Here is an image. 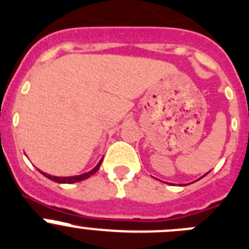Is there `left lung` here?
<instances>
[{"label":"left lung","mask_w":249,"mask_h":249,"mask_svg":"<svg viewBox=\"0 0 249 249\" xmlns=\"http://www.w3.org/2000/svg\"><path fill=\"white\" fill-rule=\"evenodd\" d=\"M208 173H209V172H208ZM208 173H206V174H208ZM206 174H204V176H203V177H205V176H206ZM203 177H201V178H203ZM201 178H199V179H201Z\"/></svg>","instance_id":"1"}]
</instances>
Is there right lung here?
<instances>
[{"mask_svg":"<svg viewBox=\"0 0 249 249\" xmlns=\"http://www.w3.org/2000/svg\"><path fill=\"white\" fill-rule=\"evenodd\" d=\"M102 160H103V159H102ZM102 160H101V161H99V163L97 164V166L92 169V171L87 172V173L80 174V176H72V177H55V176H50V174L45 173V172H41L40 171V173L43 174V176H45L46 178H49V179H51V180H54V182H56V183L71 184V183L81 182V180H83V179H87V178H89L90 176H92V174L96 173V172L99 169V166H101V163H102Z\"/></svg>","mask_w":249,"mask_h":249,"instance_id":"add662e5","label":"right lung"}]
</instances>
